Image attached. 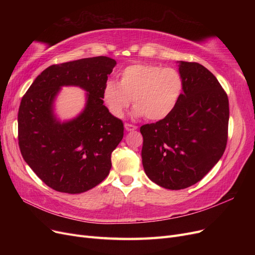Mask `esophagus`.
<instances>
[{"instance_id": "obj_1", "label": "esophagus", "mask_w": 255, "mask_h": 255, "mask_svg": "<svg viewBox=\"0 0 255 255\" xmlns=\"http://www.w3.org/2000/svg\"><path fill=\"white\" fill-rule=\"evenodd\" d=\"M125 128H126V129L128 130V132H130V130H135V129L137 128V127H136V126H134V125H130V123H126V125H125Z\"/></svg>"}]
</instances>
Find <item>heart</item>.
Masks as SVG:
<instances>
[{
	"label": "heart",
	"mask_w": 255,
	"mask_h": 255,
	"mask_svg": "<svg viewBox=\"0 0 255 255\" xmlns=\"http://www.w3.org/2000/svg\"><path fill=\"white\" fill-rule=\"evenodd\" d=\"M119 76V82L111 80L103 89L107 109L117 118L123 117L133 99L136 116L152 121L164 119L183 92V79L174 68L134 64L123 69Z\"/></svg>",
	"instance_id": "1"
}]
</instances>
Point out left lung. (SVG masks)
Here are the masks:
<instances>
[{"instance_id":"1","label":"left lung","mask_w":255,"mask_h":255,"mask_svg":"<svg viewBox=\"0 0 255 255\" xmlns=\"http://www.w3.org/2000/svg\"><path fill=\"white\" fill-rule=\"evenodd\" d=\"M183 92L166 118L140 128L145 174L179 190L201 181L228 142L229 99L215 75L198 63L180 61Z\"/></svg>"}]
</instances>
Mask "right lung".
I'll list each match as a JSON object with an SVG mask.
<instances>
[{
    "mask_svg": "<svg viewBox=\"0 0 255 255\" xmlns=\"http://www.w3.org/2000/svg\"><path fill=\"white\" fill-rule=\"evenodd\" d=\"M116 60L97 56L52 65L30 85L18 113V140L23 158L52 189L81 194L109 175L112 153L123 137V122L103 104V89ZM88 91L84 112L60 124L52 101L61 86Z\"/></svg>",
    "mask_w": 255,
    "mask_h": 255,
    "instance_id": "obj_1",
    "label": "right lung"
}]
</instances>
